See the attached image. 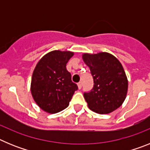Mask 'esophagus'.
Returning <instances> with one entry per match:
<instances>
[{
	"label": "esophagus",
	"instance_id": "1",
	"mask_svg": "<svg viewBox=\"0 0 150 150\" xmlns=\"http://www.w3.org/2000/svg\"><path fill=\"white\" fill-rule=\"evenodd\" d=\"M77 86H78V88H79V89H80V88H82V86H83V83H82V82H79V83H78Z\"/></svg>",
	"mask_w": 150,
	"mask_h": 150
}]
</instances>
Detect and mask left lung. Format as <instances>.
Wrapping results in <instances>:
<instances>
[{
	"instance_id": "obj_1",
	"label": "left lung",
	"mask_w": 150,
	"mask_h": 150,
	"mask_svg": "<svg viewBox=\"0 0 150 150\" xmlns=\"http://www.w3.org/2000/svg\"><path fill=\"white\" fill-rule=\"evenodd\" d=\"M83 59L89 67L94 86L84 92L89 109L107 114L122 104L128 91V79L120 61L111 54H83Z\"/></svg>"
}]
</instances>
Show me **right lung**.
<instances>
[{
    "instance_id": "1",
    "label": "right lung",
    "mask_w": 150,
    "mask_h": 150,
    "mask_svg": "<svg viewBox=\"0 0 150 150\" xmlns=\"http://www.w3.org/2000/svg\"><path fill=\"white\" fill-rule=\"evenodd\" d=\"M74 52L52 51L39 61L33 72L30 91L41 109L56 113L67 108L77 85L71 80L66 64Z\"/></svg>"
}]
</instances>
